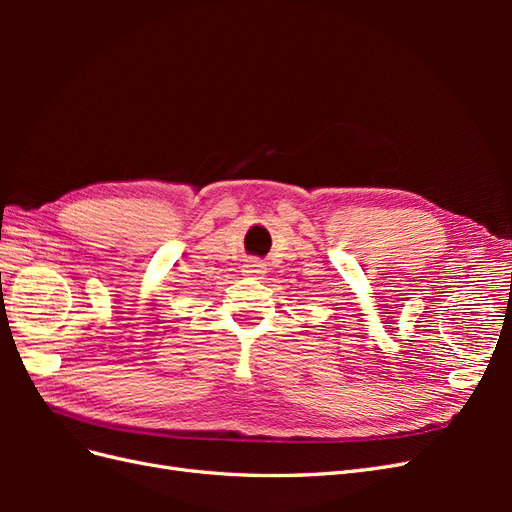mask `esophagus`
Returning a JSON list of instances; mask_svg holds the SVG:
<instances>
[{"label": "esophagus", "instance_id": "34e87169", "mask_svg": "<svg viewBox=\"0 0 512 512\" xmlns=\"http://www.w3.org/2000/svg\"><path fill=\"white\" fill-rule=\"evenodd\" d=\"M267 273V265L260 260H247L243 265V275L247 277H262Z\"/></svg>", "mask_w": 512, "mask_h": 512}]
</instances>
